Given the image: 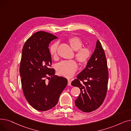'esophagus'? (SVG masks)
<instances>
[{
  "label": "esophagus",
  "instance_id": "1",
  "mask_svg": "<svg viewBox=\"0 0 131 131\" xmlns=\"http://www.w3.org/2000/svg\"><path fill=\"white\" fill-rule=\"evenodd\" d=\"M71 85V80H68V85L70 86Z\"/></svg>",
  "mask_w": 131,
  "mask_h": 131
}]
</instances>
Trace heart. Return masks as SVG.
Segmentation results:
<instances>
[{
    "label": "heart",
    "mask_w": 131,
    "mask_h": 131,
    "mask_svg": "<svg viewBox=\"0 0 131 131\" xmlns=\"http://www.w3.org/2000/svg\"><path fill=\"white\" fill-rule=\"evenodd\" d=\"M68 42L72 49L75 51V57L79 63L82 65L86 64L91 56L90 48L88 47H82V41L77 37H73L69 38ZM58 46V43H54L49 48L51 56L54 58L57 56ZM77 68L78 65L76 61L74 60H70L62 61L58 63L56 67V70L59 75L70 78L73 77L76 72Z\"/></svg>",
    "instance_id": "obj_1"
}]
</instances>
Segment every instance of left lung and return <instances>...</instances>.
I'll return each mask as SVG.
<instances>
[{
    "mask_svg": "<svg viewBox=\"0 0 131 131\" xmlns=\"http://www.w3.org/2000/svg\"><path fill=\"white\" fill-rule=\"evenodd\" d=\"M108 71L106 57L99 40L84 69L71 84L79 87L81 93L75 100L80 110L89 113L98 109L104 102L107 91Z\"/></svg>",
    "mask_w": 131,
    "mask_h": 131,
    "instance_id": "8db88e82",
    "label": "left lung"
}]
</instances>
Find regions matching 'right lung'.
<instances>
[{"mask_svg":"<svg viewBox=\"0 0 131 131\" xmlns=\"http://www.w3.org/2000/svg\"><path fill=\"white\" fill-rule=\"evenodd\" d=\"M57 38L39 31L26 40L23 48L19 67L23 91L27 102L37 111H47L56 106L67 84L66 78L55 75L54 70L49 67L51 57L48 47Z\"/></svg>","mask_w":131,"mask_h":131,"instance_id":"add662e5","label":"right lung"}]
</instances>
